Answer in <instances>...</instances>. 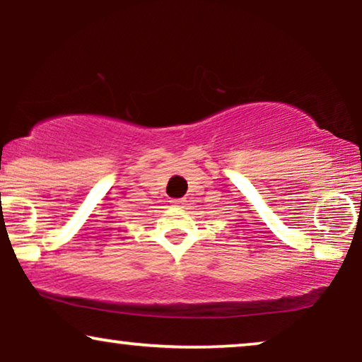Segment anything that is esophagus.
Wrapping results in <instances>:
<instances>
[{
    "label": "esophagus",
    "mask_w": 362,
    "mask_h": 362,
    "mask_svg": "<svg viewBox=\"0 0 362 362\" xmlns=\"http://www.w3.org/2000/svg\"><path fill=\"white\" fill-rule=\"evenodd\" d=\"M185 202H186V197H177V199H171V204H175L177 207L185 206Z\"/></svg>",
    "instance_id": "esophagus-1"
}]
</instances>
